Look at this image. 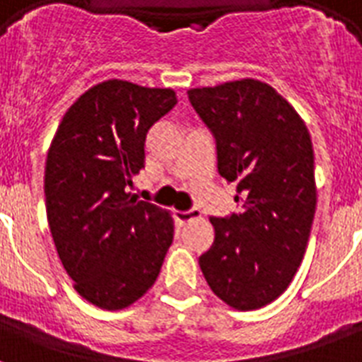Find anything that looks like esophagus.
<instances>
[{"instance_id": "obj_1", "label": "esophagus", "mask_w": 362, "mask_h": 362, "mask_svg": "<svg viewBox=\"0 0 362 362\" xmlns=\"http://www.w3.org/2000/svg\"><path fill=\"white\" fill-rule=\"evenodd\" d=\"M197 218H201V210H197V209L178 210V212H176V220L182 221V223H186V221H192V220H197Z\"/></svg>"}]
</instances>
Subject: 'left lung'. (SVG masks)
I'll return each instance as SVG.
<instances>
[{"instance_id": "1", "label": "left lung", "mask_w": 362, "mask_h": 362, "mask_svg": "<svg viewBox=\"0 0 362 362\" xmlns=\"http://www.w3.org/2000/svg\"><path fill=\"white\" fill-rule=\"evenodd\" d=\"M187 98L214 135L218 173L237 182L240 206L210 218L216 237L199 264L223 303L261 308L286 291L306 252L317 199L312 139L264 82L193 88Z\"/></svg>"}]
</instances>
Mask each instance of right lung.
Returning <instances> with one entry per match:
<instances>
[{
  "label": "right lung",
  "mask_w": 362,
  "mask_h": 362,
  "mask_svg": "<svg viewBox=\"0 0 362 362\" xmlns=\"http://www.w3.org/2000/svg\"><path fill=\"white\" fill-rule=\"evenodd\" d=\"M176 105L169 88L107 81L65 112L45 167L47 218L59 261L88 303L120 310L158 278L175 226L125 187L144 169L146 135Z\"/></svg>",
  "instance_id": "add662e5"
}]
</instances>
